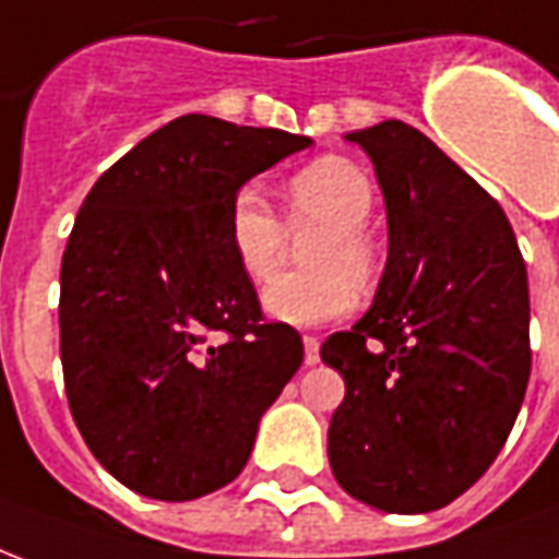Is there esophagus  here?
Segmentation results:
<instances>
[{"instance_id": "1", "label": "esophagus", "mask_w": 559, "mask_h": 559, "mask_svg": "<svg viewBox=\"0 0 559 559\" xmlns=\"http://www.w3.org/2000/svg\"><path fill=\"white\" fill-rule=\"evenodd\" d=\"M302 344H305V365L320 362V341H317L314 335H305Z\"/></svg>"}]
</instances>
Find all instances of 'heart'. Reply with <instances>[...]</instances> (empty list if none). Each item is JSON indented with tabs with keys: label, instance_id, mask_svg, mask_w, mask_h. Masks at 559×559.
I'll use <instances>...</instances> for the list:
<instances>
[{
	"label": "heart",
	"instance_id": "heart-1",
	"mask_svg": "<svg viewBox=\"0 0 559 559\" xmlns=\"http://www.w3.org/2000/svg\"><path fill=\"white\" fill-rule=\"evenodd\" d=\"M287 221L293 227H320L308 251L302 275H281L263 290V308L290 326H317L347 314L356 287L365 290L377 275L380 254L365 230L374 206V185L368 173L338 155H326L296 170L284 182ZM227 242L242 275L254 284L278 269L284 227L263 197L242 188L227 215Z\"/></svg>",
	"mask_w": 559,
	"mask_h": 559
}]
</instances>
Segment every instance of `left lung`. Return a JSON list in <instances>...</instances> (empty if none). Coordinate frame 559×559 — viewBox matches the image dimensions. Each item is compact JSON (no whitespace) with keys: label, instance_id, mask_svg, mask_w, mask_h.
Here are the masks:
<instances>
[{"label":"left lung","instance_id":"obj_1","mask_svg":"<svg viewBox=\"0 0 559 559\" xmlns=\"http://www.w3.org/2000/svg\"><path fill=\"white\" fill-rule=\"evenodd\" d=\"M386 203L374 305L323 341L344 377L329 464L362 503L419 515L452 503L493 457L530 380L524 257L500 203L407 122L347 134Z\"/></svg>","mask_w":559,"mask_h":559}]
</instances>
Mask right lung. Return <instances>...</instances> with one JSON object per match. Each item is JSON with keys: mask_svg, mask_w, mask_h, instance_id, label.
Instances as JSON below:
<instances>
[{"mask_svg": "<svg viewBox=\"0 0 559 559\" xmlns=\"http://www.w3.org/2000/svg\"><path fill=\"white\" fill-rule=\"evenodd\" d=\"M311 143L188 114L83 200L59 278L62 374L92 455L131 491L179 503L224 488L299 371L302 338L263 323L227 215L248 179Z\"/></svg>", "mask_w": 559, "mask_h": 559, "instance_id": "obj_1", "label": "right lung"}]
</instances>
